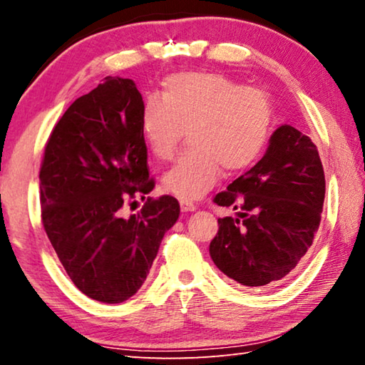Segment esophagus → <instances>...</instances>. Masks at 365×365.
<instances>
[{"label":"esophagus","mask_w":365,"mask_h":365,"mask_svg":"<svg viewBox=\"0 0 365 365\" xmlns=\"http://www.w3.org/2000/svg\"><path fill=\"white\" fill-rule=\"evenodd\" d=\"M180 209H182V212H193V211H196V206L191 201L180 200Z\"/></svg>","instance_id":"34e87169"}]
</instances>
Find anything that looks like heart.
I'll return each mask as SVG.
<instances>
[{"label": "heart", "instance_id": "obj_1", "mask_svg": "<svg viewBox=\"0 0 365 365\" xmlns=\"http://www.w3.org/2000/svg\"><path fill=\"white\" fill-rule=\"evenodd\" d=\"M274 122L269 96L220 73H177L164 82L163 100L141 110V135L153 156L168 160L188 130V150L160 178L164 191L196 200L214 187L224 168L238 172L261 156Z\"/></svg>", "mask_w": 365, "mask_h": 365}]
</instances>
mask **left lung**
Returning a JSON list of instances; mask_svg holds the SVG:
<instances>
[{
  "label": "left lung",
  "instance_id": "1",
  "mask_svg": "<svg viewBox=\"0 0 365 365\" xmlns=\"http://www.w3.org/2000/svg\"><path fill=\"white\" fill-rule=\"evenodd\" d=\"M325 175L317 146L283 123L267 151L245 175L215 195L217 206L240 207L219 219L209 252L220 272L240 285L279 282L304 262L320 224Z\"/></svg>",
  "mask_w": 365,
  "mask_h": 365
}]
</instances>
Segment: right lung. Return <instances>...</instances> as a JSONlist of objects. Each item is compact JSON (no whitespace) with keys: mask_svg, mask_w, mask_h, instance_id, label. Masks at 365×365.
I'll list each match as a JSON object with an SVG mask.
<instances>
[{"mask_svg":"<svg viewBox=\"0 0 365 365\" xmlns=\"http://www.w3.org/2000/svg\"><path fill=\"white\" fill-rule=\"evenodd\" d=\"M143 98L130 78L106 77L73 101L49 137L40 170L41 220L80 292L117 304L143 285L180 206L148 197L123 217V201L154 188L140 122Z\"/></svg>","mask_w":365,"mask_h":365,"instance_id":"add662e5","label":"right lung"}]
</instances>
